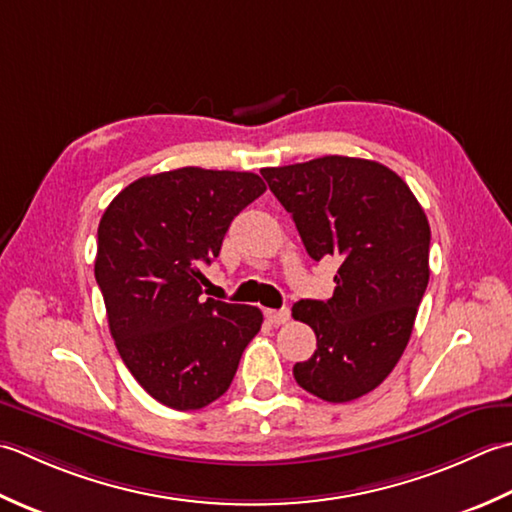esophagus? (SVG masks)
Instances as JSON below:
<instances>
[{
	"label": "esophagus",
	"instance_id": "esophagus-1",
	"mask_svg": "<svg viewBox=\"0 0 512 512\" xmlns=\"http://www.w3.org/2000/svg\"><path fill=\"white\" fill-rule=\"evenodd\" d=\"M265 318L274 327H280V325H285V322L289 320V309H265Z\"/></svg>",
	"mask_w": 512,
	"mask_h": 512
}]
</instances>
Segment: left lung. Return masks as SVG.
<instances>
[{"instance_id":"8db88e82","label":"left lung","mask_w":512,"mask_h":512,"mask_svg":"<svg viewBox=\"0 0 512 512\" xmlns=\"http://www.w3.org/2000/svg\"><path fill=\"white\" fill-rule=\"evenodd\" d=\"M260 174L307 254L340 260L333 296L291 309L318 340L294 378L325 402L356 400L382 384L409 344L431 274L429 221L409 185L375 161L333 154Z\"/></svg>"}]
</instances>
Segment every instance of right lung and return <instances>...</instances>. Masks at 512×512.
I'll list each match as a JSON object with an SVG mask.
<instances>
[{
    "instance_id": "1",
    "label": "right lung",
    "mask_w": 512,
    "mask_h": 512,
    "mask_svg": "<svg viewBox=\"0 0 512 512\" xmlns=\"http://www.w3.org/2000/svg\"><path fill=\"white\" fill-rule=\"evenodd\" d=\"M265 192L254 172L141 176L103 212L95 278L119 356L154 400L196 411L229 389L260 309L203 296V265L234 216Z\"/></svg>"
}]
</instances>
